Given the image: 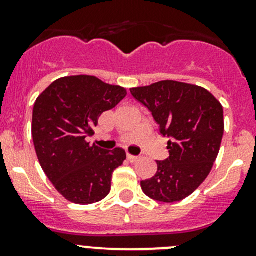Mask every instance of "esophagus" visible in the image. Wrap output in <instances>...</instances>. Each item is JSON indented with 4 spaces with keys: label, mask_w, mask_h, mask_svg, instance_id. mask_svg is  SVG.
<instances>
[{
    "label": "esophagus",
    "mask_w": 256,
    "mask_h": 256,
    "mask_svg": "<svg viewBox=\"0 0 256 256\" xmlns=\"http://www.w3.org/2000/svg\"><path fill=\"white\" fill-rule=\"evenodd\" d=\"M138 158L140 157H137V156H132V154H128V160H130L131 163H135V162H137V160H138Z\"/></svg>",
    "instance_id": "esophagus-1"
}]
</instances>
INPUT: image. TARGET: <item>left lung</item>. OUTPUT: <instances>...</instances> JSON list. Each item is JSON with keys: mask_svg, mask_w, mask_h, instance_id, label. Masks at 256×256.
<instances>
[{"mask_svg": "<svg viewBox=\"0 0 256 256\" xmlns=\"http://www.w3.org/2000/svg\"><path fill=\"white\" fill-rule=\"evenodd\" d=\"M168 138L169 157L157 160V173L142 180V192L160 202L188 198L204 182L218 156L224 132L223 108L205 88L160 80L131 88Z\"/></svg>", "mask_w": 256, "mask_h": 256, "instance_id": "left-lung-1", "label": "left lung"}]
</instances>
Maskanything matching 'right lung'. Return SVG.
<instances>
[{"label": "right lung", "mask_w": 256, "mask_h": 256, "mask_svg": "<svg viewBox=\"0 0 256 256\" xmlns=\"http://www.w3.org/2000/svg\"><path fill=\"white\" fill-rule=\"evenodd\" d=\"M126 96L120 86L93 76L56 80L38 96L32 135L42 170L66 200L98 202L110 192L112 172L126 160L125 150H106L86 141L104 112Z\"/></svg>", "instance_id": "right-lung-1"}]
</instances>
